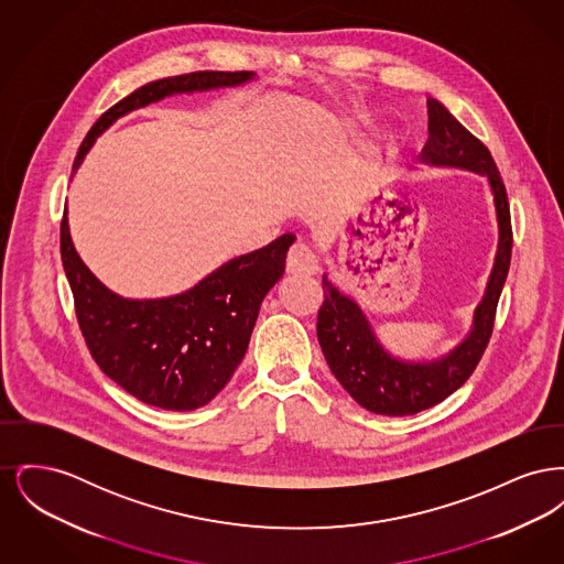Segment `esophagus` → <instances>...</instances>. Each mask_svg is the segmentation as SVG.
I'll use <instances>...</instances> for the list:
<instances>
[{
  "instance_id": "esophagus-1",
  "label": "esophagus",
  "mask_w": 564,
  "mask_h": 564,
  "mask_svg": "<svg viewBox=\"0 0 564 564\" xmlns=\"http://www.w3.org/2000/svg\"><path fill=\"white\" fill-rule=\"evenodd\" d=\"M285 269L292 274H315L319 270L317 256L311 251L308 245L295 242L294 247L290 249V253H288Z\"/></svg>"
}]
</instances>
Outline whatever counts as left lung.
Listing matches in <instances>:
<instances>
[{"label": "left lung", "instance_id": "8db88e82", "mask_svg": "<svg viewBox=\"0 0 564 564\" xmlns=\"http://www.w3.org/2000/svg\"><path fill=\"white\" fill-rule=\"evenodd\" d=\"M430 139L423 161L465 166L488 175L499 219V249L474 329L451 355L431 364H403L384 352L361 308L323 276V304L317 313V338L332 375L366 410L384 416H408L453 395L474 375L492 336L499 295L511 262L510 203L501 173L488 148L469 133L440 101L427 99Z\"/></svg>", "mask_w": 564, "mask_h": 564}]
</instances>
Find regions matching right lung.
<instances>
[{
    "mask_svg": "<svg viewBox=\"0 0 564 564\" xmlns=\"http://www.w3.org/2000/svg\"><path fill=\"white\" fill-rule=\"evenodd\" d=\"M249 72H192L137 88L101 113L84 137L76 171L93 141L131 109L173 93L235 86ZM294 235L230 260L186 294L124 300L106 290L76 253L67 217L61 219V260L84 343L97 366L137 400L162 410H194L212 402L245 357L260 304L285 270Z\"/></svg>",
    "mask_w": 564,
    "mask_h": 564,
    "instance_id": "add662e5",
    "label": "right lung"
}]
</instances>
